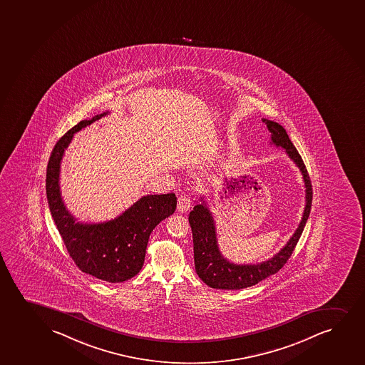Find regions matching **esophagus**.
I'll return each mask as SVG.
<instances>
[{
    "mask_svg": "<svg viewBox=\"0 0 365 365\" xmlns=\"http://www.w3.org/2000/svg\"><path fill=\"white\" fill-rule=\"evenodd\" d=\"M190 197L185 194H182L178 197V202H177V209L180 212H187L190 209Z\"/></svg>",
    "mask_w": 365,
    "mask_h": 365,
    "instance_id": "34e87169",
    "label": "esophagus"
}]
</instances>
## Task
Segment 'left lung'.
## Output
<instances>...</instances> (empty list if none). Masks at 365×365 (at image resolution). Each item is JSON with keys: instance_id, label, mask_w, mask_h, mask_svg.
Masks as SVG:
<instances>
[{"instance_id": "8db88e82", "label": "left lung", "mask_w": 365, "mask_h": 365, "mask_svg": "<svg viewBox=\"0 0 365 365\" xmlns=\"http://www.w3.org/2000/svg\"><path fill=\"white\" fill-rule=\"evenodd\" d=\"M262 122L271 133V144L281 146L287 153L289 159L296 163L299 168L305 185V207L303 217L299 226L293 236L289 238L287 245H284L279 253L259 264H233L223 257L220 252L216 237L214 217L206 202L202 197V204L194 206L193 210L189 214V223L193 233L194 264L197 276L206 283L209 287L216 289H242L250 287L260 282L271 274L279 272L283 265L291 257L297 243L304 230L305 223L308 220L312 200H313V189L308 171L304 163L300 158L299 153L288 137L286 129L274 120L262 118Z\"/></svg>"}]
</instances>
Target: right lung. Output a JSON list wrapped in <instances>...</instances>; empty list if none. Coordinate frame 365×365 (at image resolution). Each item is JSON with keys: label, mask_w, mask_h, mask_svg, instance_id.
Returning <instances> with one entry per match:
<instances>
[{"label": "right lung", "mask_w": 365, "mask_h": 365, "mask_svg": "<svg viewBox=\"0 0 365 365\" xmlns=\"http://www.w3.org/2000/svg\"><path fill=\"white\" fill-rule=\"evenodd\" d=\"M108 113L81 120L53 146L46 170V197L52 219L79 270L106 282L118 283L142 270L150 233L175 212L177 197L173 193L145 195L116 219L101 223L78 222L67 210L60 190L65 150L74 133Z\"/></svg>", "instance_id": "1"}]
</instances>
